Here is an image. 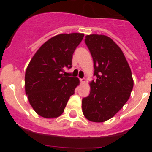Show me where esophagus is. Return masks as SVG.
Returning <instances> with one entry per match:
<instances>
[{
    "instance_id": "34e87169",
    "label": "esophagus",
    "mask_w": 152,
    "mask_h": 152,
    "mask_svg": "<svg viewBox=\"0 0 152 152\" xmlns=\"http://www.w3.org/2000/svg\"><path fill=\"white\" fill-rule=\"evenodd\" d=\"M86 81H87V79L86 78L80 79V82H81V84H85Z\"/></svg>"
}]
</instances>
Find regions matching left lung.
<instances>
[{
    "label": "left lung",
    "mask_w": 152,
    "mask_h": 152,
    "mask_svg": "<svg viewBox=\"0 0 152 152\" xmlns=\"http://www.w3.org/2000/svg\"><path fill=\"white\" fill-rule=\"evenodd\" d=\"M94 64L96 80L90 83L89 96L82 99L87 119L103 123L113 117L129 98L133 88L132 72L123 51L104 35L85 36Z\"/></svg>",
    "instance_id": "1"
}]
</instances>
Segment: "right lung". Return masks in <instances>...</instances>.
Instances as JSON below:
<instances>
[{
    "instance_id": "1",
    "label": "right lung",
    "mask_w": 152,
    "mask_h": 152,
    "mask_svg": "<svg viewBox=\"0 0 152 152\" xmlns=\"http://www.w3.org/2000/svg\"><path fill=\"white\" fill-rule=\"evenodd\" d=\"M83 33L57 35L41 45L29 61L25 74V91L36 113L53 119L63 113L70 96L80 84L77 77L62 74L72 68L75 49Z\"/></svg>"
}]
</instances>
